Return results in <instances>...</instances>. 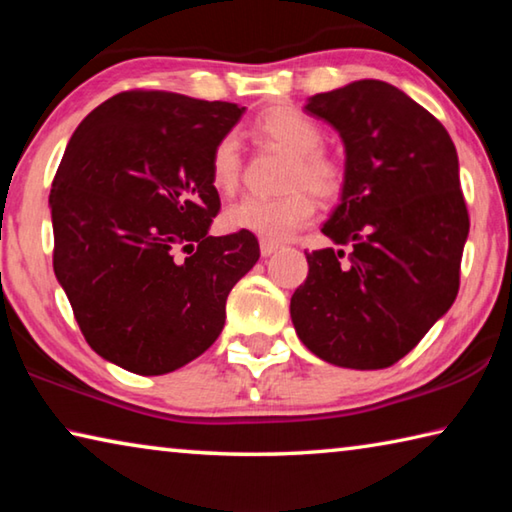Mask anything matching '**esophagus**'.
I'll use <instances>...</instances> for the list:
<instances>
[{
    "label": "esophagus",
    "mask_w": 512,
    "mask_h": 512,
    "mask_svg": "<svg viewBox=\"0 0 512 512\" xmlns=\"http://www.w3.org/2000/svg\"><path fill=\"white\" fill-rule=\"evenodd\" d=\"M259 250H262V257H271L273 253H277V250H280V244H277V241L262 239V241H259Z\"/></svg>",
    "instance_id": "obj_1"
}]
</instances>
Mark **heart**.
<instances>
[{"label": "heart", "instance_id": "b5f03b06", "mask_svg": "<svg viewBox=\"0 0 512 512\" xmlns=\"http://www.w3.org/2000/svg\"><path fill=\"white\" fill-rule=\"evenodd\" d=\"M255 131L296 155V162L289 171V187L300 189L277 198H241L239 203L225 210L223 223L230 232H250L266 241H280L305 225L316 212L314 198L302 185H307L320 198H336L343 189V169L334 158L320 151L325 140L323 128L298 108H268L255 119ZM239 178V142L235 135H223L210 155L212 187L221 194H232L239 185Z\"/></svg>", "mask_w": 512, "mask_h": 512}]
</instances>
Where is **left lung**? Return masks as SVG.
<instances>
[{"label":"left lung","mask_w":512,"mask_h":512,"mask_svg":"<svg viewBox=\"0 0 512 512\" xmlns=\"http://www.w3.org/2000/svg\"><path fill=\"white\" fill-rule=\"evenodd\" d=\"M305 110L334 126L345 146L341 203L323 235L350 253H305L293 327L327 363L388 368L456 300L470 232L456 146L429 110L384 81L316 94Z\"/></svg>","instance_id":"1"}]
</instances>
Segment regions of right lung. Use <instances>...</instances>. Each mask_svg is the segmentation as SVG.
Masks as SVG:
<instances>
[{
	"label": "right lung",
	"mask_w": 512,
	"mask_h": 512,
	"mask_svg": "<svg viewBox=\"0 0 512 512\" xmlns=\"http://www.w3.org/2000/svg\"><path fill=\"white\" fill-rule=\"evenodd\" d=\"M246 108L160 90L121 92L69 140L51 185L54 273L90 348L164 375L210 348L225 300L259 259L250 232L212 237L214 144Z\"/></svg>",
	"instance_id": "add662e5"
}]
</instances>
